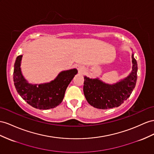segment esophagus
I'll return each mask as SVG.
<instances>
[{
	"mask_svg": "<svg viewBox=\"0 0 154 154\" xmlns=\"http://www.w3.org/2000/svg\"><path fill=\"white\" fill-rule=\"evenodd\" d=\"M78 72L80 74H82L84 72H85V67H84V66H79L78 68Z\"/></svg>",
	"mask_w": 154,
	"mask_h": 154,
	"instance_id": "esophagus-1",
	"label": "esophagus"
}]
</instances>
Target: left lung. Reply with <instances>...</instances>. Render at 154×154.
<instances>
[{"mask_svg": "<svg viewBox=\"0 0 154 154\" xmlns=\"http://www.w3.org/2000/svg\"><path fill=\"white\" fill-rule=\"evenodd\" d=\"M132 70L129 75L113 84L102 82L98 78L84 76V93L87 101L97 109L117 107L130 97L137 78V63L132 53Z\"/></svg>", "mask_w": 154, "mask_h": 154, "instance_id": "1", "label": "left lung"}]
</instances>
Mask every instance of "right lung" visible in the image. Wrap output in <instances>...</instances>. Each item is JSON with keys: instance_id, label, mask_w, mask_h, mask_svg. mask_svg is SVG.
I'll return each instance as SVG.
<instances>
[{"instance_id": "right-lung-1", "label": "right lung", "mask_w": 154, "mask_h": 154, "mask_svg": "<svg viewBox=\"0 0 154 154\" xmlns=\"http://www.w3.org/2000/svg\"><path fill=\"white\" fill-rule=\"evenodd\" d=\"M23 55L16 58L14 70L15 89L28 104L39 109H49L59 106L63 101L65 91L78 73L76 69L60 72L54 80L40 84L29 83L23 75L20 68Z\"/></svg>"}]
</instances>
